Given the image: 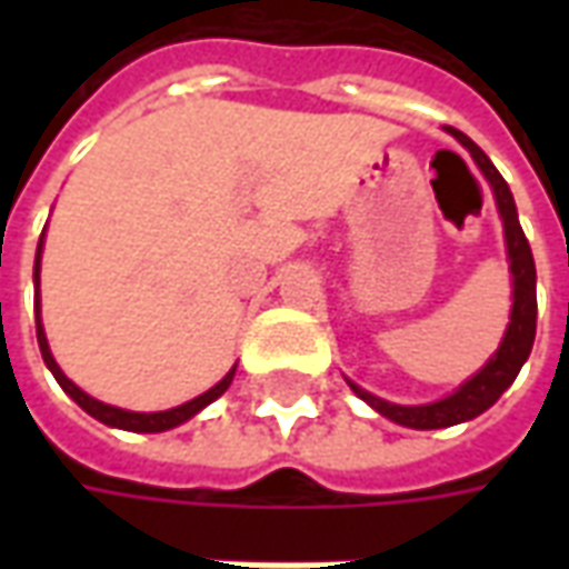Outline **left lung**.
<instances>
[{"label": "left lung", "mask_w": 569, "mask_h": 569, "mask_svg": "<svg viewBox=\"0 0 569 569\" xmlns=\"http://www.w3.org/2000/svg\"><path fill=\"white\" fill-rule=\"evenodd\" d=\"M448 133H453V137L469 149V154L476 158V163L481 167V173L488 176L490 188H493V198H497V207H500L502 228H506V249H509V261H512V264H509V268H512L515 286L512 322H509V329H506V338H502L500 350L490 357L488 366L478 371L476 378H469L457 393L448 396V399H441V402H432V406H393V402H383L378 396L359 390L357 383H350V387L357 390L359 399H366L375 411H381L383 418H390L396 420V423H402V427L411 429L453 427V423H463V420H472L478 418L481 411H488V408L506 393V387L518 378L525 359L530 357L533 338H537V268H533L530 243H527L525 231H521V222H518L512 191L506 186V179L500 176V170L490 163L488 154L478 149L476 142L453 128H448Z\"/></svg>", "instance_id": "8db88e82"}]
</instances>
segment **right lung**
Wrapping results in <instances>:
<instances>
[{"label":"right lung","instance_id":"right-lung-1","mask_svg":"<svg viewBox=\"0 0 569 569\" xmlns=\"http://www.w3.org/2000/svg\"><path fill=\"white\" fill-rule=\"evenodd\" d=\"M39 261H42V240H39V249H36V338H39V350H42V359L44 366L51 369V375L57 378V383L67 390L76 402H79L91 418H97L100 423H106V427H118V429H130V432H163V429H173L179 427V423H186L188 418H194L200 408L210 406L212 399H219V396L228 390V383L234 381V369L224 375L222 381L216 383L212 390H207L203 396H198V399H191V402H186V406L179 408H170V411H154V415H140V411H121V408L116 406H103V402H97L93 396H88L84 390H79L76 383L69 381L67 375L60 371V366L54 362V357H51V350H48V338H44V329H42V320H39Z\"/></svg>","mask_w":569,"mask_h":569}]
</instances>
